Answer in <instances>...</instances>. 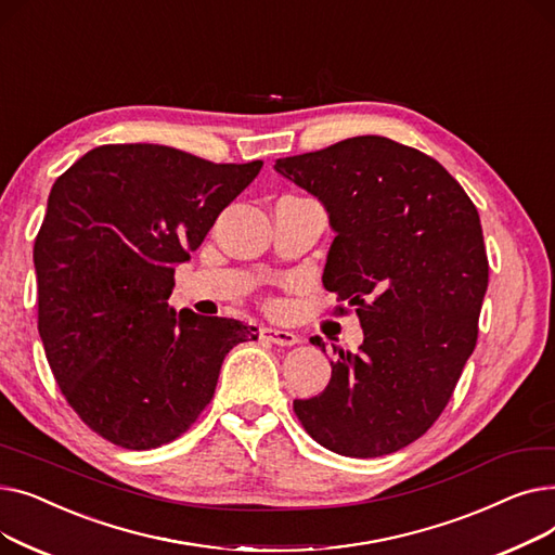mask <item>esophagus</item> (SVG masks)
Instances as JSON below:
<instances>
[{"mask_svg":"<svg viewBox=\"0 0 555 555\" xmlns=\"http://www.w3.org/2000/svg\"><path fill=\"white\" fill-rule=\"evenodd\" d=\"M260 337L268 339L270 344H276V346H295V344H299V337L295 333L283 331V328H262Z\"/></svg>","mask_w":555,"mask_h":555,"instance_id":"1","label":"esophagus"}]
</instances>
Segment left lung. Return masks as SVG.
I'll return each instance as SVG.
<instances>
[{
  "label": "left lung",
  "instance_id": "8db88e82",
  "mask_svg": "<svg viewBox=\"0 0 555 555\" xmlns=\"http://www.w3.org/2000/svg\"><path fill=\"white\" fill-rule=\"evenodd\" d=\"M274 168L328 211L324 287L353 306L364 344L331 362L328 387L295 414L331 452L402 450L436 423L475 351L488 287L477 207L429 155L387 137H351ZM326 351L322 337L310 339Z\"/></svg>",
  "mask_w": 555,
  "mask_h": 555
}]
</instances>
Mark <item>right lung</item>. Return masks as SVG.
I'll return each mask as SVG.
<instances>
[{
	"instance_id": "1",
	"label": "right lung",
	"mask_w": 555,
	"mask_h": 555,
	"mask_svg": "<svg viewBox=\"0 0 555 555\" xmlns=\"http://www.w3.org/2000/svg\"><path fill=\"white\" fill-rule=\"evenodd\" d=\"M262 162L214 164L157 143H107L55 180L36 236L38 331L80 421L126 450L182 436L254 326L175 312L191 258Z\"/></svg>"
}]
</instances>
